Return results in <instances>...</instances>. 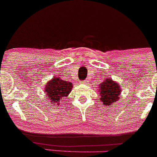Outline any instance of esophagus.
I'll use <instances>...</instances> for the list:
<instances>
[{"mask_svg": "<svg viewBox=\"0 0 157 157\" xmlns=\"http://www.w3.org/2000/svg\"><path fill=\"white\" fill-rule=\"evenodd\" d=\"M82 83H87V81H86V80H84V81H83V82H81Z\"/></svg>", "mask_w": 157, "mask_h": 157, "instance_id": "obj_1", "label": "esophagus"}]
</instances>
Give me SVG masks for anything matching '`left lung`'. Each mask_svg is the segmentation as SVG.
Segmentation results:
<instances>
[{
	"label": "left lung",
	"mask_w": 157,
	"mask_h": 157,
	"mask_svg": "<svg viewBox=\"0 0 157 157\" xmlns=\"http://www.w3.org/2000/svg\"><path fill=\"white\" fill-rule=\"evenodd\" d=\"M99 88L100 100L103 105L109 106L119 100L121 94V88L118 82L114 81L111 78H106L99 85Z\"/></svg>",
	"instance_id": "left-lung-1"
}]
</instances>
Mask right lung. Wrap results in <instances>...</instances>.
<instances>
[{"instance_id":"obj_1","label":"right lung","mask_w":157,"mask_h":157,"mask_svg":"<svg viewBox=\"0 0 157 157\" xmlns=\"http://www.w3.org/2000/svg\"><path fill=\"white\" fill-rule=\"evenodd\" d=\"M72 88L73 84L71 82L65 81L63 79L55 76L45 84L44 92L46 93L50 103L59 105L63 97L69 95Z\"/></svg>"}]
</instances>
